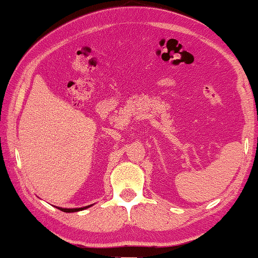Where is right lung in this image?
Instances as JSON below:
<instances>
[{
  "mask_svg": "<svg viewBox=\"0 0 258 258\" xmlns=\"http://www.w3.org/2000/svg\"><path fill=\"white\" fill-rule=\"evenodd\" d=\"M91 206H87V207H84V208H75V209H67V208H57V209L62 210L64 212H76V211H81L84 209H87V208H89Z\"/></svg>",
  "mask_w": 258,
  "mask_h": 258,
  "instance_id": "add662e5",
  "label": "right lung"
}]
</instances>
